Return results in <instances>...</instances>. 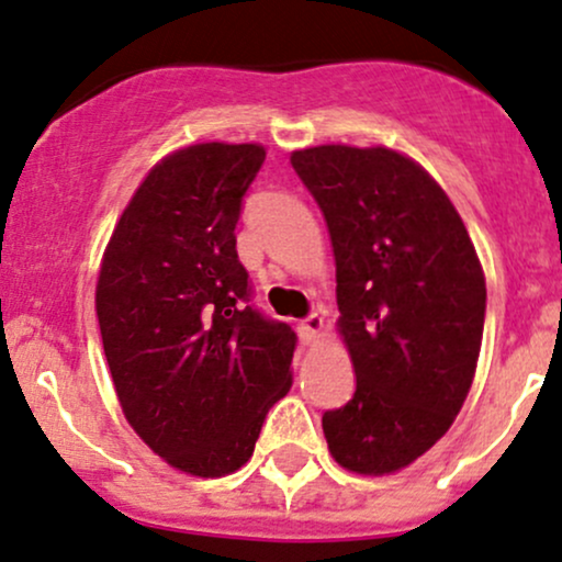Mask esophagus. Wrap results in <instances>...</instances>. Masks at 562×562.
<instances>
[{
	"instance_id": "obj_1",
	"label": "esophagus",
	"mask_w": 562,
	"mask_h": 562,
	"mask_svg": "<svg viewBox=\"0 0 562 562\" xmlns=\"http://www.w3.org/2000/svg\"><path fill=\"white\" fill-rule=\"evenodd\" d=\"M321 331H324V318H321L318 313H311V315H307V318L300 324V337L305 339V342H313V339L318 337Z\"/></svg>"
}]
</instances>
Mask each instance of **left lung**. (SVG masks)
Wrapping results in <instances>:
<instances>
[{
	"instance_id": "left-lung-1",
	"label": "left lung",
	"mask_w": 562,
	"mask_h": 562,
	"mask_svg": "<svg viewBox=\"0 0 562 562\" xmlns=\"http://www.w3.org/2000/svg\"><path fill=\"white\" fill-rule=\"evenodd\" d=\"M292 167L321 206L337 262L339 334L356 393L324 412L331 457L387 475L440 440L475 376L485 279L462 217L417 161L318 145Z\"/></svg>"
}]
</instances>
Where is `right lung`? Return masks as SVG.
I'll return each mask as SVG.
<instances>
[{"label":"right lung","mask_w":562,"mask_h":562,"mask_svg":"<svg viewBox=\"0 0 562 562\" xmlns=\"http://www.w3.org/2000/svg\"><path fill=\"white\" fill-rule=\"evenodd\" d=\"M265 161L257 143L161 159L100 265V337L124 417L172 468L220 477L249 462L292 387L297 334L251 305L236 225Z\"/></svg>","instance_id":"add662e5"}]
</instances>
